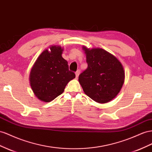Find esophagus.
Instances as JSON below:
<instances>
[{"label":"esophagus","instance_id":"1","mask_svg":"<svg viewBox=\"0 0 152 152\" xmlns=\"http://www.w3.org/2000/svg\"><path fill=\"white\" fill-rule=\"evenodd\" d=\"M80 74V71L79 70H77L76 72H75V76H76V78H78V77H79Z\"/></svg>","mask_w":152,"mask_h":152}]
</instances>
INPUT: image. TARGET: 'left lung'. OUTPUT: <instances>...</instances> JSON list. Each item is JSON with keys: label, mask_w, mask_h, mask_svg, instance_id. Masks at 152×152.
Here are the masks:
<instances>
[{"label": "left lung", "mask_w": 152, "mask_h": 152, "mask_svg": "<svg viewBox=\"0 0 152 152\" xmlns=\"http://www.w3.org/2000/svg\"><path fill=\"white\" fill-rule=\"evenodd\" d=\"M88 68L79 76L86 95L100 104L112 100L124 83L125 72L115 56L102 48L89 50L85 47Z\"/></svg>", "instance_id": "obj_1"}]
</instances>
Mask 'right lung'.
<instances>
[{
	"label": "right lung",
	"instance_id": "1",
	"mask_svg": "<svg viewBox=\"0 0 152 152\" xmlns=\"http://www.w3.org/2000/svg\"><path fill=\"white\" fill-rule=\"evenodd\" d=\"M43 51L30 73L31 88L40 100L49 102L62 94L75 74L69 70L68 62L63 58L60 46H52Z\"/></svg>",
	"mask_w": 152,
	"mask_h": 152
}]
</instances>
